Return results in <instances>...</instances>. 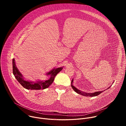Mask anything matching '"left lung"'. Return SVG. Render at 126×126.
Returning <instances> with one entry per match:
<instances>
[{
    "label": "left lung",
    "mask_w": 126,
    "mask_h": 126,
    "mask_svg": "<svg viewBox=\"0 0 126 126\" xmlns=\"http://www.w3.org/2000/svg\"><path fill=\"white\" fill-rule=\"evenodd\" d=\"M73 79H72V82H71V87H72V89L74 90L75 91V92H76L77 93H78V94H79L80 95H81L82 96H86V97H94V96H97L99 95V94H100L101 93L104 92V91H98V92H94V93H87V92H83V91H80V90L78 89L77 88H76L75 87H74V86L73 85ZM111 86L112 85H111ZM110 87H109L108 89L110 88ZM106 90L107 89H106Z\"/></svg>",
    "instance_id": "left-lung-1"
}]
</instances>
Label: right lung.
I'll return each instance as SVG.
<instances>
[{"label": "right lung", "mask_w": 126, "mask_h": 126, "mask_svg": "<svg viewBox=\"0 0 126 126\" xmlns=\"http://www.w3.org/2000/svg\"><path fill=\"white\" fill-rule=\"evenodd\" d=\"M12 66L13 74L18 82L26 89L36 90L41 89L43 90L48 88L54 81V78L56 75L63 69V67H61L57 68H54L49 72L47 73L46 75L49 76V78L47 80L44 81L39 80L34 82L30 81H26L24 79V76L16 66L14 59H13L12 60Z\"/></svg>", "instance_id": "add662e5"}]
</instances>
